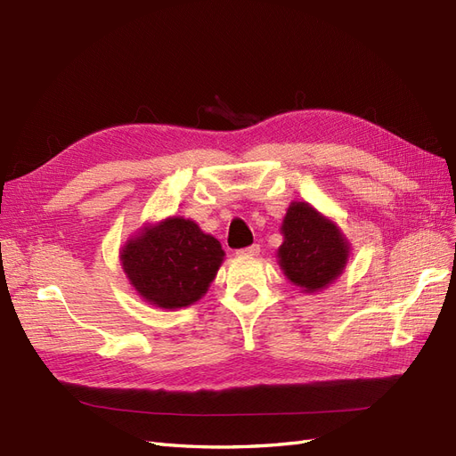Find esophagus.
<instances>
[{"label":"esophagus","instance_id":"obj_1","mask_svg":"<svg viewBox=\"0 0 456 456\" xmlns=\"http://www.w3.org/2000/svg\"><path fill=\"white\" fill-rule=\"evenodd\" d=\"M258 253H260V245L258 243H253L249 247H245V249L238 251V255H241V256H255Z\"/></svg>","mask_w":456,"mask_h":456}]
</instances>
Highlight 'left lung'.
I'll return each mask as SVG.
<instances>
[{
    "mask_svg": "<svg viewBox=\"0 0 456 456\" xmlns=\"http://www.w3.org/2000/svg\"><path fill=\"white\" fill-rule=\"evenodd\" d=\"M283 243L278 251L285 275L305 291H317L333 281L348 258V243L338 228L308 203H293L283 220Z\"/></svg>",
    "mask_w": 456,
    "mask_h": 456,
    "instance_id": "left-lung-1",
    "label": "left lung"
}]
</instances>
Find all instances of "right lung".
Returning a JSON list of instances; mask_svg holds the SVG:
<instances>
[{"instance_id": "1", "label": "right lung", "mask_w": 456, "mask_h": 456, "mask_svg": "<svg viewBox=\"0 0 456 456\" xmlns=\"http://www.w3.org/2000/svg\"><path fill=\"white\" fill-rule=\"evenodd\" d=\"M223 256L220 243L196 223L167 218L131 240L121 251V265L139 295L173 310L203 297Z\"/></svg>"}]
</instances>
